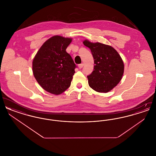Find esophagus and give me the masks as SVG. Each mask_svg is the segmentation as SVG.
Masks as SVG:
<instances>
[{
  "instance_id": "obj_1",
  "label": "esophagus",
  "mask_w": 156,
  "mask_h": 156,
  "mask_svg": "<svg viewBox=\"0 0 156 156\" xmlns=\"http://www.w3.org/2000/svg\"><path fill=\"white\" fill-rule=\"evenodd\" d=\"M83 64L82 63V64H79V65H78V68H79L80 69H81L83 67Z\"/></svg>"
}]
</instances>
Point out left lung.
<instances>
[{"label":"left lung","mask_w":156,"mask_h":156,"mask_svg":"<svg viewBox=\"0 0 156 156\" xmlns=\"http://www.w3.org/2000/svg\"><path fill=\"white\" fill-rule=\"evenodd\" d=\"M83 44L90 48L94 59V68L87 76L89 87L98 92L106 93L120 81L124 64L117 51L111 45L91 43L85 40Z\"/></svg>","instance_id":"obj_1"}]
</instances>
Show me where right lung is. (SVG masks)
I'll return each instance as SVG.
<instances>
[{
  "mask_svg": "<svg viewBox=\"0 0 156 156\" xmlns=\"http://www.w3.org/2000/svg\"><path fill=\"white\" fill-rule=\"evenodd\" d=\"M72 38L54 36L41 45L33 61V73L45 90L59 95L71 85L76 67L66 51Z\"/></svg>",
  "mask_w": 156,
  "mask_h": 156,
  "instance_id": "obj_1",
  "label": "right lung"
}]
</instances>
